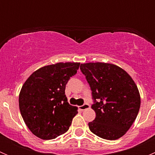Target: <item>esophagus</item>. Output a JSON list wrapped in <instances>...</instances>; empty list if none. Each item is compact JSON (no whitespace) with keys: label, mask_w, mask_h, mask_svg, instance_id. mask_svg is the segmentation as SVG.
Wrapping results in <instances>:
<instances>
[{"label":"esophagus","mask_w":155,"mask_h":155,"mask_svg":"<svg viewBox=\"0 0 155 155\" xmlns=\"http://www.w3.org/2000/svg\"><path fill=\"white\" fill-rule=\"evenodd\" d=\"M89 108H90V105H89L88 104H84L82 106H80V107H79V109H80V110L83 111L85 110V109H89Z\"/></svg>","instance_id":"obj_1"}]
</instances>
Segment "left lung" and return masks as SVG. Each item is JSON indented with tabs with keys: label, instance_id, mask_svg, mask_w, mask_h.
<instances>
[{
	"label": "left lung",
	"instance_id": "obj_1",
	"mask_svg": "<svg viewBox=\"0 0 155 155\" xmlns=\"http://www.w3.org/2000/svg\"><path fill=\"white\" fill-rule=\"evenodd\" d=\"M92 91L91 106L96 118L88 123L90 130L108 140L121 138L130 129L140 110L138 87L122 68L112 64H81Z\"/></svg>",
	"mask_w": 155,
	"mask_h": 155
}]
</instances>
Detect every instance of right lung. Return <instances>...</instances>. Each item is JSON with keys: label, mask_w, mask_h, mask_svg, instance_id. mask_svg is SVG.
<instances>
[{"label": "right lung", "mask_w": 155, "mask_h": 155, "mask_svg": "<svg viewBox=\"0 0 155 155\" xmlns=\"http://www.w3.org/2000/svg\"><path fill=\"white\" fill-rule=\"evenodd\" d=\"M80 63L60 62L34 71L22 85L18 97L21 115L33 134L48 140L65 134L78 113L70 105L65 87Z\"/></svg>", "instance_id": "right-lung-1"}]
</instances>
